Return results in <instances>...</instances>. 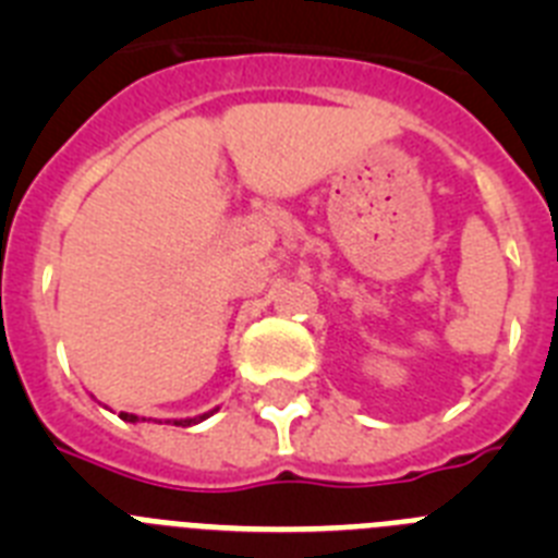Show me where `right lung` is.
<instances>
[{"instance_id": "add662e5", "label": "right lung", "mask_w": 558, "mask_h": 558, "mask_svg": "<svg viewBox=\"0 0 558 558\" xmlns=\"http://www.w3.org/2000/svg\"><path fill=\"white\" fill-rule=\"evenodd\" d=\"M215 411H218V408H215ZM215 411L201 413V416H192V418H167V422H172V425H181V427H190V425H198V422H204V418H209ZM120 418H122V422H131V425H136V422H145V418H140L136 413H125V411L120 413ZM147 422H150V418H147ZM153 422H156V418H153ZM159 422H161V418H159Z\"/></svg>"}]
</instances>
